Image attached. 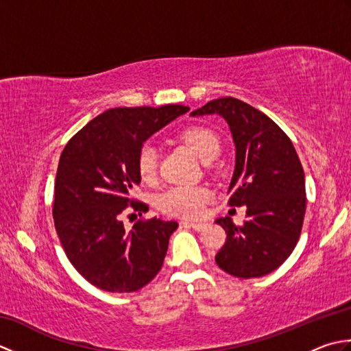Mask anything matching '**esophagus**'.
Here are the masks:
<instances>
[{
	"mask_svg": "<svg viewBox=\"0 0 351 351\" xmlns=\"http://www.w3.org/2000/svg\"><path fill=\"white\" fill-rule=\"evenodd\" d=\"M182 225L193 228L195 230H204L206 228V223H202V221H184Z\"/></svg>",
	"mask_w": 351,
	"mask_h": 351,
	"instance_id": "1",
	"label": "esophagus"
}]
</instances>
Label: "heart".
<instances>
[{
  "mask_svg": "<svg viewBox=\"0 0 351 351\" xmlns=\"http://www.w3.org/2000/svg\"><path fill=\"white\" fill-rule=\"evenodd\" d=\"M181 137L202 162L214 160L220 152L217 136L205 126H190ZM156 166H158V151L155 145L146 143L141 146L137 155V170L141 180L152 181L156 175ZM210 199L211 191L205 187H173L164 191L158 197V208L173 217L193 219L204 213Z\"/></svg>",
  "mask_w": 351,
  "mask_h": 351,
  "instance_id": "heart-1",
  "label": "heart"
}]
</instances>
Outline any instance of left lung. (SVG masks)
Wrapping results in <instances>:
<instances>
[{
    "label": "left lung",
    "mask_w": 351,
    "mask_h": 351,
    "mask_svg": "<svg viewBox=\"0 0 351 351\" xmlns=\"http://www.w3.org/2000/svg\"><path fill=\"white\" fill-rule=\"evenodd\" d=\"M210 114L225 119L235 145L229 205L247 206L243 226L215 220L228 235L215 263L235 278H261L285 263L299 241L306 211L302 162L287 134L249 104L229 96L190 116Z\"/></svg>",
    "instance_id": "left-lung-1"
}]
</instances>
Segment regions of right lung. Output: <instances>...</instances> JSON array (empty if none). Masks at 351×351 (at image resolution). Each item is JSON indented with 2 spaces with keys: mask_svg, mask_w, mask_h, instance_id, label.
<instances>
[{
  "mask_svg": "<svg viewBox=\"0 0 351 351\" xmlns=\"http://www.w3.org/2000/svg\"><path fill=\"white\" fill-rule=\"evenodd\" d=\"M184 106L119 107L104 111L64 146L54 187L56 230L72 265L96 288L132 293L161 270L176 221L138 220L123 228L122 213L147 205L130 197L141 176L145 141L187 113Z\"/></svg>",
  "mask_w": 351,
  "mask_h": 351,
  "instance_id": "right-lung-1",
  "label": "right lung"
}]
</instances>
